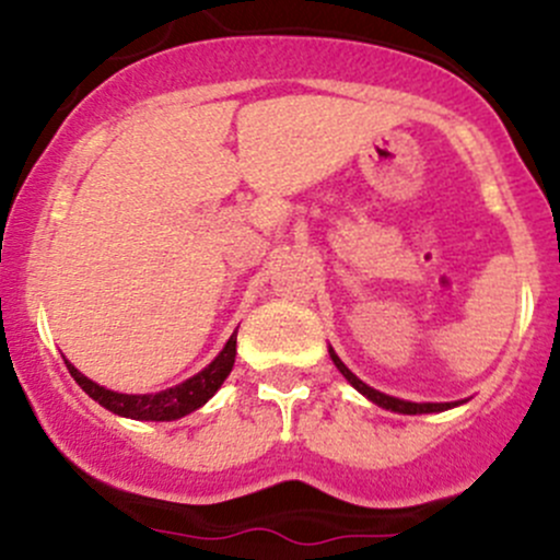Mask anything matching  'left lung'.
Returning <instances> with one entry per match:
<instances>
[{
	"mask_svg": "<svg viewBox=\"0 0 560 560\" xmlns=\"http://www.w3.org/2000/svg\"><path fill=\"white\" fill-rule=\"evenodd\" d=\"M330 360H332V363H336V369L341 371L343 380H347L349 385L358 389V393H363L369 400H374L376 406H382V409L398 411V415H431V411H444V409H453V406H457V404H411V400L393 398V395L380 393V389L369 387L363 380H358V376H354L352 371H349L347 365L341 363V358H338V354L332 352V349H330Z\"/></svg>",
	"mask_w": 560,
	"mask_h": 560,
	"instance_id": "left-lung-1",
	"label": "left lung"
}]
</instances>
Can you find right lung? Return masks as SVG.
<instances>
[{"label":"right lung","mask_w":560,"mask_h":560,"mask_svg":"<svg viewBox=\"0 0 560 560\" xmlns=\"http://www.w3.org/2000/svg\"><path fill=\"white\" fill-rule=\"evenodd\" d=\"M235 343H238V330L230 336V341L224 343L222 352L213 358L211 365L195 374L191 380L180 382V385L162 389V393H145V395H127V393H113L97 382H92L89 376H83L70 360H65L67 371H70L72 380L81 385L83 393L89 398L97 400L100 406H105L107 411L118 417H129V420H154V422H167L178 420V417L191 415L195 409H200L208 398H213L222 382L228 380L230 371L235 363Z\"/></svg>","instance_id":"add662e5"}]
</instances>
